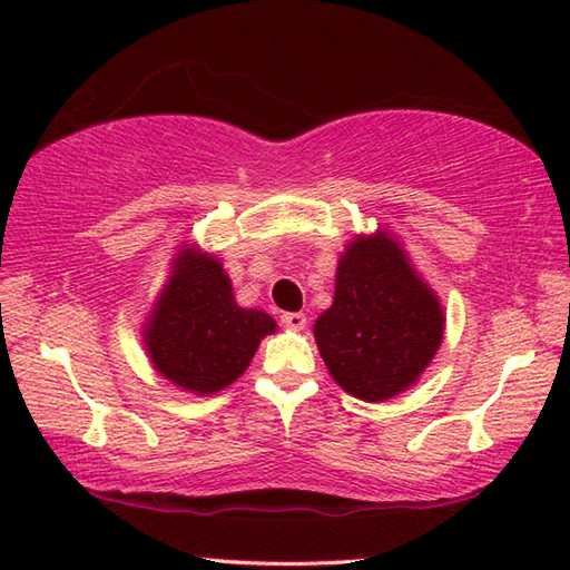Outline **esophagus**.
I'll use <instances>...</instances> for the list:
<instances>
[{
    "instance_id": "obj_1",
    "label": "esophagus",
    "mask_w": 570,
    "mask_h": 570,
    "mask_svg": "<svg viewBox=\"0 0 570 570\" xmlns=\"http://www.w3.org/2000/svg\"><path fill=\"white\" fill-rule=\"evenodd\" d=\"M282 323H284V328H288V331H304L306 328V316H304V313H284Z\"/></svg>"
}]
</instances>
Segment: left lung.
<instances>
[{"instance_id": "obj_1", "label": "left lung", "mask_w": 570, "mask_h": 570, "mask_svg": "<svg viewBox=\"0 0 570 570\" xmlns=\"http://www.w3.org/2000/svg\"><path fill=\"white\" fill-rule=\"evenodd\" d=\"M443 331L439 296L390 229L347 242L333 304L313 323L318 353L341 390L362 402L406 392L439 353Z\"/></svg>"}]
</instances>
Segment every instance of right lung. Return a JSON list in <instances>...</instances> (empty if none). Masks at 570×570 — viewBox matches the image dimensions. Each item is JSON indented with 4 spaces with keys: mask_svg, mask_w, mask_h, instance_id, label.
Segmentation results:
<instances>
[{
    "mask_svg": "<svg viewBox=\"0 0 570 570\" xmlns=\"http://www.w3.org/2000/svg\"><path fill=\"white\" fill-rule=\"evenodd\" d=\"M276 321L237 306L223 262L196 245L178 247L164 288L144 321V347L164 380L208 396L239 380Z\"/></svg>",
    "mask_w": 570,
    "mask_h": 570,
    "instance_id": "obj_1",
    "label": "right lung"
}]
</instances>
